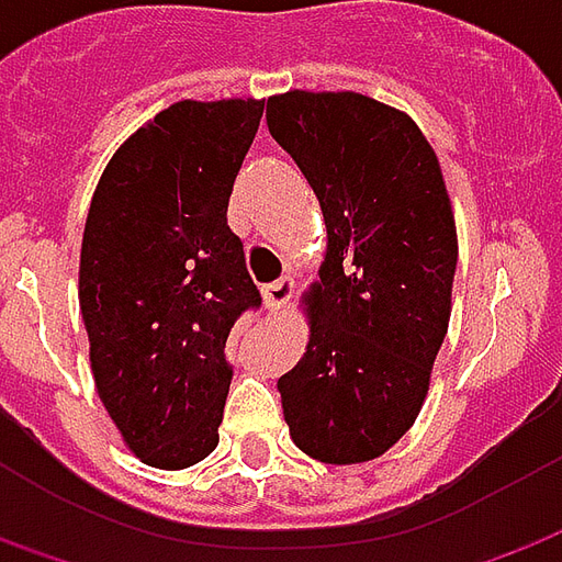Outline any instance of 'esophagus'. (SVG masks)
Here are the masks:
<instances>
[{"mask_svg": "<svg viewBox=\"0 0 562 562\" xmlns=\"http://www.w3.org/2000/svg\"><path fill=\"white\" fill-rule=\"evenodd\" d=\"M261 294H265V304H268V310H282L289 301H292L294 280L292 277H282V280L265 285V292Z\"/></svg>", "mask_w": 562, "mask_h": 562, "instance_id": "obj_1", "label": "esophagus"}]
</instances>
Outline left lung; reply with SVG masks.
Returning a JSON list of instances; mask_svg holds the SVG:
<instances>
[{"instance_id":"obj_1","label":"left lung","mask_w":562,"mask_h":562,"mask_svg":"<svg viewBox=\"0 0 562 562\" xmlns=\"http://www.w3.org/2000/svg\"><path fill=\"white\" fill-rule=\"evenodd\" d=\"M268 131L328 234L282 414L307 457L368 462L414 426L450 322L459 243L441 164L414 117L352 90L277 93Z\"/></svg>"}]
</instances>
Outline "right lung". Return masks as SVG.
I'll use <instances>...</instances> for the list:
<instances>
[{
  "instance_id": "right-lung-1",
  "label": "right lung",
  "mask_w": 562,
  "mask_h": 562,
  "mask_svg": "<svg viewBox=\"0 0 562 562\" xmlns=\"http://www.w3.org/2000/svg\"><path fill=\"white\" fill-rule=\"evenodd\" d=\"M265 100H182L131 133L90 200L78 304L109 417L145 465L188 469L218 445L234 322L261 304L227 227Z\"/></svg>"
}]
</instances>
